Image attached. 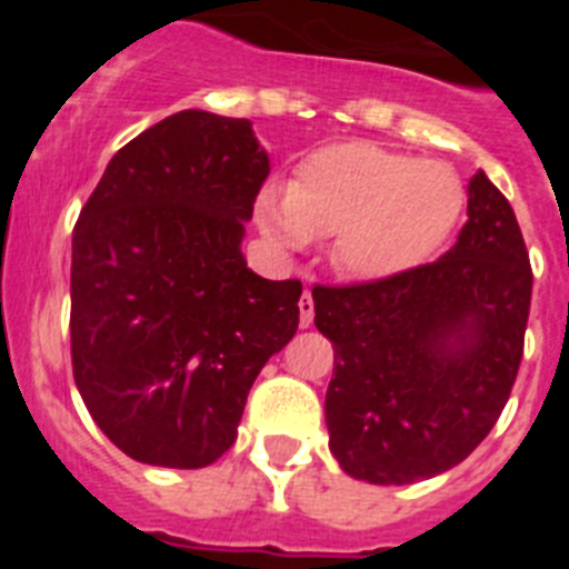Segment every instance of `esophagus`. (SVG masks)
I'll list each match as a JSON object with an SVG mask.
<instances>
[{
	"label": "esophagus",
	"instance_id": "obj_1",
	"mask_svg": "<svg viewBox=\"0 0 569 569\" xmlns=\"http://www.w3.org/2000/svg\"><path fill=\"white\" fill-rule=\"evenodd\" d=\"M313 316H316V308H313V293L310 290H305L299 299V319H301V328H310L313 325Z\"/></svg>",
	"mask_w": 569,
	"mask_h": 569
}]
</instances>
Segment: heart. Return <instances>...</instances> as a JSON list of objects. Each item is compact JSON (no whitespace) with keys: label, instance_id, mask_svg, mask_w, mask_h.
Segmentation results:
<instances>
[{"label":"heart","instance_id":"obj_1","mask_svg":"<svg viewBox=\"0 0 569 569\" xmlns=\"http://www.w3.org/2000/svg\"><path fill=\"white\" fill-rule=\"evenodd\" d=\"M461 208L453 168L373 142H339L305 156L288 193H261L259 224L281 248L333 236L336 268L381 281L430 259Z\"/></svg>","mask_w":569,"mask_h":569}]
</instances>
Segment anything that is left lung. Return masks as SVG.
Wrapping results in <instances>:
<instances>
[{
	"mask_svg": "<svg viewBox=\"0 0 569 569\" xmlns=\"http://www.w3.org/2000/svg\"><path fill=\"white\" fill-rule=\"evenodd\" d=\"M441 259L381 281L316 284L333 341L330 453L370 485H413L465 461L499 421L525 353L532 270L516 213L485 170Z\"/></svg>",
	"mask_w": 569,
	"mask_h": 569,
	"instance_id": "8db88e82",
	"label": "left lung"
}]
</instances>
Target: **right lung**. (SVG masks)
Instances as JSON below:
<instances>
[{
  "label": "right lung",
  "mask_w": 569,
  "mask_h": 569,
  "mask_svg": "<svg viewBox=\"0 0 569 569\" xmlns=\"http://www.w3.org/2000/svg\"><path fill=\"white\" fill-rule=\"evenodd\" d=\"M268 173L248 119L182 110L124 144L79 213L73 379L130 459L213 465L299 328L301 281L261 279L241 256Z\"/></svg>",
  "instance_id": "add662e5"
}]
</instances>
